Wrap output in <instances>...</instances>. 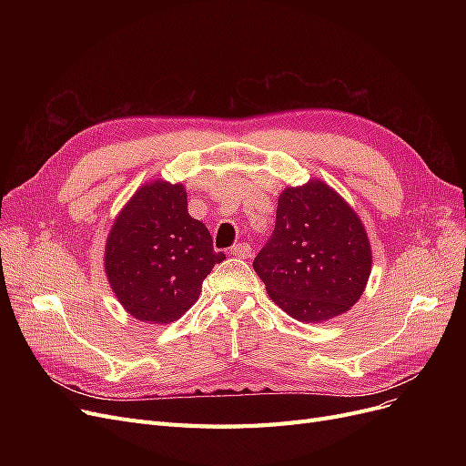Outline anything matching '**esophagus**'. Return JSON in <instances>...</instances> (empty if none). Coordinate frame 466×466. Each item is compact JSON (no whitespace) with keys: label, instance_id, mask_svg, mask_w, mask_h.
Masks as SVG:
<instances>
[{"label":"esophagus","instance_id":"1","mask_svg":"<svg viewBox=\"0 0 466 466\" xmlns=\"http://www.w3.org/2000/svg\"><path fill=\"white\" fill-rule=\"evenodd\" d=\"M230 255L238 258H249L251 257V246L249 243H236L230 248Z\"/></svg>","mask_w":466,"mask_h":466}]
</instances>
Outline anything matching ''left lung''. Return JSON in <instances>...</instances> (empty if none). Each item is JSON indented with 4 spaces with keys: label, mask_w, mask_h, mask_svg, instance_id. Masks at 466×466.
<instances>
[{
    "label": "left lung",
    "mask_w": 466,
    "mask_h": 466,
    "mask_svg": "<svg viewBox=\"0 0 466 466\" xmlns=\"http://www.w3.org/2000/svg\"><path fill=\"white\" fill-rule=\"evenodd\" d=\"M253 268L283 311L321 323L360 299L372 251L353 208L327 183L311 179L279 194L276 228Z\"/></svg>",
    "instance_id": "8db88e82"
}]
</instances>
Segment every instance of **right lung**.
I'll list each match as a JSON object with an SVG mask.
<instances>
[{
  "mask_svg": "<svg viewBox=\"0 0 466 466\" xmlns=\"http://www.w3.org/2000/svg\"><path fill=\"white\" fill-rule=\"evenodd\" d=\"M181 183H145L116 215L106 243V274L132 317L167 325L196 302L202 281L223 262L202 220L187 209Z\"/></svg>",
  "mask_w": 466,
  "mask_h": 466,
  "instance_id": "right-lung-1",
  "label": "right lung"
}]
</instances>
